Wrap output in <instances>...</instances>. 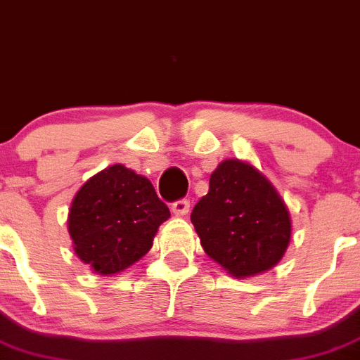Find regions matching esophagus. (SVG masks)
<instances>
[{
  "label": "esophagus",
  "mask_w": 360,
  "mask_h": 360,
  "mask_svg": "<svg viewBox=\"0 0 360 360\" xmlns=\"http://www.w3.org/2000/svg\"><path fill=\"white\" fill-rule=\"evenodd\" d=\"M172 211L176 214H179V217H184V214L190 211V200L188 199L176 200V202H172Z\"/></svg>",
  "instance_id": "obj_1"
}]
</instances>
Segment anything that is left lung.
I'll use <instances>...</instances> for the list:
<instances>
[{"mask_svg": "<svg viewBox=\"0 0 360 360\" xmlns=\"http://www.w3.org/2000/svg\"><path fill=\"white\" fill-rule=\"evenodd\" d=\"M204 252L234 277L256 275L281 261L291 238L288 207L270 181L238 160L218 165L210 191L191 211Z\"/></svg>", "mask_w": 360, "mask_h": 360, "instance_id": "8db88e82", "label": "left lung"}]
</instances>
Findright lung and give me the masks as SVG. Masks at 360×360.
<instances>
[{
  "instance_id": "right-lung-1",
  "label": "right lung",
  "mask_w": 360,
  "mask_h": 360,
  "mask_svg": "<svg viewBox=\"0 0 360 360\" xmlns=\"http://www.w3.org/2000/svg\"><path fill=\"white\" fill-rule=\"evenodd\" d=\"M169 217L147 177L113 165L79 188L67 221L76 256L97 274L112 275L146 256Z\"/></svg>"
}]
</instances>
